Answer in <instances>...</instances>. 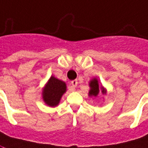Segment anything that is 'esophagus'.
Listing matches in <instances>:
<instances>
[{"instance_id":"esophagus-1","label":"esophagus","mask_w":148,"mask_h":148,"mask_svg":"<svg viewBox=\"0 0 148 148\" xmlns=\"http://www.w3.org/2000/svg\"><path fill=\"white\" fill-rule=\"evenodd\" d=\"M77 84H78V81H77V80H73V81H71V85H72V87H73V91L75 90V87L77 86Z\"/></svg>"}]
</instances>
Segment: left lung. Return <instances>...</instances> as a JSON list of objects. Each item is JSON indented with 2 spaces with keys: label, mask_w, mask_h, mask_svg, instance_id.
<instances>
[{
  "label": "left lung",
  "mask_w": 148,
  "mask_h": 148,
  "mask_svg": "<svg viewBox=\"0 0 148 148\" xmlns=\"http://www.w3.org/2000/svg\"><path fill=\"white\" fill-rule=\"evenodd\" d=\"M89 87H90V90L88 92V95L90 97H96L99 95V93H101L102 95H105L107 93V90L102 86L99 85V81L97 78H93L89 82Z\"/></svg>",
  "instance_id": "1"
}]
</instances>
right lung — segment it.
I'll return each instance as SVG.
<instances>
[{"instance_id":"obj_1","label":"right lung","mask_w":148,"mask_h":148,"mask_svg":"<svg viewBox=\"0 0 148 148\" xmlns=\"http://www.w3.org/2000/svg\"><path fill=\"white\" fill-rule=\"evenodd\" d=\"M66 83L54 76H51L42 90V98L48 106L57 107L61 101L62 95L66 92Z\"/></svg>"}]
</instances>
